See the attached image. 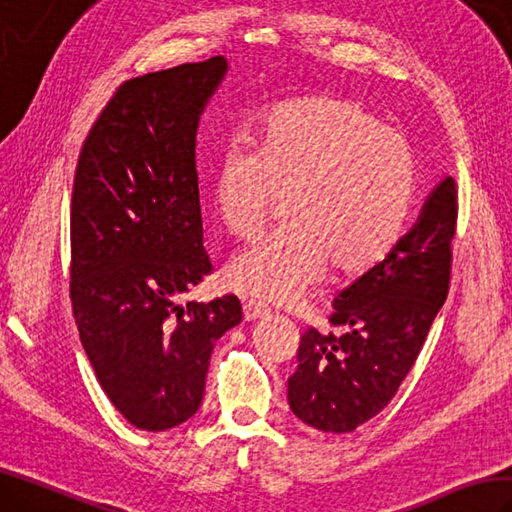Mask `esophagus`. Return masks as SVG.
Masks as SVG:
<instances>
[{"instance_id": "obj_1", "label": "esophagus", "mask_w": 512, "mask_h": 512, "mask_svg": "<svg viewBox=\"0 0 512 512\" xmlns=\"http://www.w3.org/2000/svg\"><path fill=\"white\" fill-rule=\"evenodd\" d=\"M269 315V308L254 302V299H245L243 302V319L245 321H256V319H263Z\"/></svg>"}]
</instances>
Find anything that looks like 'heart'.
I'll use <instances>...</instances> for the list:
<instances>
[{
	"instance_id": "heart-1",
	"label": "heart",
	"mask_w": 512,
	"mask_h": 512,
	"mask_svg": "<svg viewBox=\"0 0 512 512\" xmlns=\"http://www.w3.org/2000/svg\"><path fill=\"white\" fill-rule=\"evenodd\" d=\"M249 154L228 152L213 178V208L247 241L284 197L286 226L260 236L228 267L236 291L258 302L293 299L330 267L356 278L402 239L419 165L406 136L354 99L297 97L265 110Z\"/></svg>"
}]
</instances>
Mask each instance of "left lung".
<instances>
[{"instance_id":"8db88e82","label":"left lung","mask_w":512,"mask_h":512,"mask_svg":"<svg viewBox=\"0 0 512 512\" xmlns=\"http://www.w3.org/2000/svg\"><path fill=\"white\" fill-rule=\"evenodd\" d=\"M458 193L434 186L421 213L382 263L334 297L330 323L308 330L289 378L293 415L323 432H352L393 400L450 289Z\"/></svg>"}]
</instances>
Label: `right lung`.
Segmentation results:
<instances>
[{
    "mask_svg": "<svg viewBox=\"0 0 512 512\" xmlns=\"http://www.w3.org/2000/svg\"><path fill=\"white\" fill-rule=\"evenodd\" d=\"M228 60L119 86L82 145L71 197V302L108 400L147 432L191 419L215 341L241 304L182 297L208 276L195 169L197 128Z\"/></svg>",
    "mask_w": 512,
    "mask_h": 512,
    "instance_id": "right-lung-1",
    "label": "right lung"
}]
</instances>
